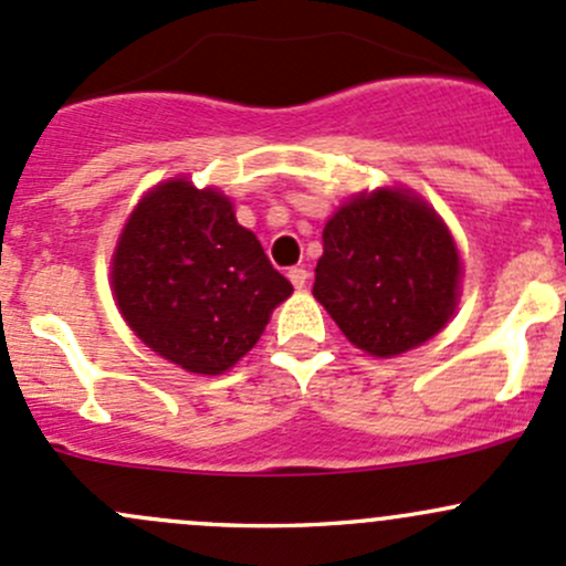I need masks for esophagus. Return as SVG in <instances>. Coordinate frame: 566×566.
Returning <instances> with one entry per match:
<instances>
[{
    "mask_svg": "<svg viewBox=\"0 0 566 566\" xmlns=\"http://www.w3.org/2000/svg\"><path fill=\"white\" fill-rule=\"evenodd\" d=\"M287 279L293 282L295 290H303V287H306V282H308V271H306V268L295 265V268H290V271H287Z\"/></svg>",
    "mask_w": 566,
    "mask_h": 566,
    "instance_id": "1",
    "label": "esophagus"
}]
</instances>
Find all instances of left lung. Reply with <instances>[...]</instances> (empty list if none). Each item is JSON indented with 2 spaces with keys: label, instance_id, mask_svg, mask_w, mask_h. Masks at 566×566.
<instances>
[{
  "label": "left lung",
  "instance_id": "left-lung-1",
  "mask_svg": "<svg viewBox=\"0 0 566 566\" xmlns=\"http://www.w3.org/2000/svg\"><path fill=\"white\" fill-rule=\"evenodd\" d=\"M314 298L368 355L392 358L448 325L461 258L450 230L407 189L355 195L328 219Z\"/></svg>",
  "mask_w": 566,
  "mask_h": 566
}]
</instances>
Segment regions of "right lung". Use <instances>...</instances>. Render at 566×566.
Here are the masks:
<instances>
[{"label":"right lung","mask_w":566,"mask_h":566,"mask_svg":"<svg viewBox=\"0 0 566 566\" xmlns=\"http://www.w3.org/2000/svg\"><path fill=\"white\" fill-rule=\"evenodd\" d=\"M118 312L143 344L192 374H222L263 336L293 284L230 198L187 178L157 184L124 224L111 263Z\"/></svg>","instance_id":"obj_1"}]
</instances>
